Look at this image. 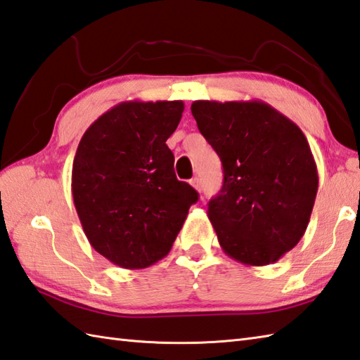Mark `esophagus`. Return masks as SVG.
Listing matches in <instances>:
<instances>
[{
  "mask_svg": "<svg viewBox=\"0 0 360 360\" xmlns=\"http://www.w3.org/2000/svg\"><path fill=\"white\" fill-rule=\"evenodd\" d=\"M189 185L193 186L195 191H200L202 189V185H200V180L197 179V177H194V179H191L189 180Z\"/></svg>",
  "mask_w": 360,
  "mask_h": 360,
  "instance_id": "1",
  "label": "esophagus"
}]
</instances>
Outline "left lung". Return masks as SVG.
<instances>
[{
  "label": "left lung",
  "instance_id": "obj_1",
  "mask_svg": "<svg viewBox=\"0 0 360 360\" xmlns=\"http://www.w3.org/2000/svg\"><path fill=\"white\" fill-rule=\"evenodd\" d=\"M191 112L222 161L208 203L222 250L245 266L276 262L303 238L319 189L304 134L262 101H194Z\"/></svg>",
  "mask_w": 360,
  "mask_h": 360
}]
</instances>
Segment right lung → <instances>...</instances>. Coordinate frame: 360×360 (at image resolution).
<instances>
[{
	"instance_id": "add662e5",
	"label": "right lung",
	"mask_w": 360,
	"mask_h": 360,
	"mask_svg": "<svg viewBox=\"0 0 360 360\" xmlns=\"http://www.w3.org/2000/svg\"><path fill=\"white\" fill-rule=\"evenodd\" d=\"M183 101H127L86 129L72 161L71 193L91 247L122 269L171 252L197 191L174 172L166 146Z\"/></svg>"
}]
</instances>
